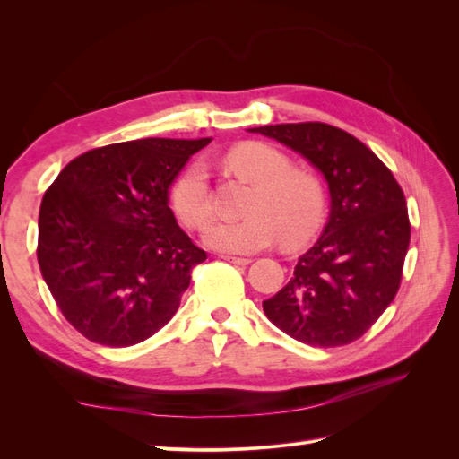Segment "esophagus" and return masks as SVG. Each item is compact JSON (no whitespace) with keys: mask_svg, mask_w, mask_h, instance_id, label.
<instances>
[{"mask_svg":"<svg viewBox=\"0 0 459 459\" xmlns=\"http://www.w3.org/2000/svg\"><path fill=\"white\" fill-rule=\"evenodd\" d=\"M221 258L231 262V264H238V266H247V264H251V258H245V256H230V255H221Z\"/></svg>","mask_w":459,"mask_h":459,"instance_id":"34e87169","label":"esophagus"}]
</instances>
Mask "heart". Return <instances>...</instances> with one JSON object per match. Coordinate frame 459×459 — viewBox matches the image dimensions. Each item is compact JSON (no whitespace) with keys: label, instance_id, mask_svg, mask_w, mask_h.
<instances>
[{"label":"heart","instance_id":"heart-1","mask_svg":"<svg viewBox=\"0 0 459 459\" xmlns=\"http://www.w3.org/2000/svg\"><path fill=\"white\" fill-rule=\"evenodd\" d=\"M230 169L255 184L248 216L238 221L214 220L203 231L208 247L221 253L251 255L283 238L295 247L312 238L324 218V191L308 172L290 169L289 159L270 145L248 142L226 155ZM170 204L184 226L201 228L212 214L204 164L195 160L176 178Z\"/></svg>","mask_w":459,"mask_h":459}]
</instances>
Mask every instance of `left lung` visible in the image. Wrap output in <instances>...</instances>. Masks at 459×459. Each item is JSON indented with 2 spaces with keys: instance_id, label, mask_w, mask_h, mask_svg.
I'll list each match as a JSON object with an SVG mask.
<instances>
[{
  "instance_id": "obj_1",
  "label": "left lung",
  "mask_w": 459,
  "mask_h": 459,
  "mask_svg": "<svg viewBox=\"0 0 459 459\" xmlns=\"http://www.w3.org/2000/svg\"><path fill=\"white\" fill-rule=\"evenodd\" d=\"M248 132L300 152L324 174L331 195L322 238L262 308L275 327L304 344H351L398 293L411 231L404 191L368 145L331 124H275Z\"/></svg>"
}]
</instances>
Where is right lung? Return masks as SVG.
<instances>
[{"label":"right lung","instance_id":"add662e5","mask_svg":"<svg viewBox=\"0 0 459 459\" xmlns=\"http://www.w3.org/2000/svg\"><path fill=\"white\" fill-rule=\"evenodd\" d=\"M204 140L91 149L46 191L38 264L65 319L86 339L132 346L176 314L206 253L176 224L169 189Z\"/></svg>","mask_w":459,"mask_h":459}]
</instances>
